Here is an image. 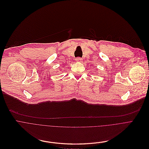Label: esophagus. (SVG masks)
<instances>
[{
	"label": "esophagus",
	"instance_id": "obj_1",
	"mask_svg": "<svg viewBox=\"0 0 149 149\" xmlns=\"http://www.w3.org/2000/svg\"><path fill=\"white\" fill-rule=\"evenodd\" d=\"M76 61L77 62H81L82 61V58L81 57H77L76 58Z\"/></svg>",
	"mask_w": 149,
	"mask_h": 149
}]
</instances>
